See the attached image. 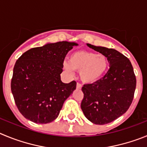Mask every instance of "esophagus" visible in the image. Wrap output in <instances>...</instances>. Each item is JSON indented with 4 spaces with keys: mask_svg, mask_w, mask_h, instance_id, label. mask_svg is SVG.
Here are the masks:
<instances>
[{
    "mask_svg": "<svg viewBox=\"0 0 147 147\" xmlns=\"http://www.w3.org/2000/svg\"><path fill=\"white\" fill-rule=\"evenodd\" d=\"M81 88H82L81 84H80V83H77V88H78V89H80Z\"/></svg>",
    "mask_w": 147,
    "mask_h": 147,
    "instance_id": "34e87169",
    "label": "esophagus"
}]
</instances>
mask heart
<instances>
[{
	"mask_svg": "<svg viewBox=\"0 0 147 147\" xmlns=\"http://www.w3.org/2000/svg\"><path fill=\"white\" fill-rule=\"evenodd\" d=\"M67 70L80 71V78L84 83H93L101 78L108 67V60L104 55L88 51L72 53L69 61L64 62Z\"/></svg>",
	"mask_w": 147,
	"mask_h": 147,
	"instance_id": "obj_1",
	"label": "heart"
}]
</instances>
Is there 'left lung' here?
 I'll use <instances>...</instances> for the list:
<instances>
[{
	"label": "left lung",
	"instance_id": "1",
	"mask_svg": "<svg viewBox=\"0 0 147 147\" xmlns=\"http://www.w3.org/2000/svg\"><path fill=\"white\" fill-rule=\"evenodd\" d=\"M104 55L110 64L101 79L82 87L81 109L85 116L95 125L114 121L128 110L134 96L136 78L131 62L114 49L86 44Z\"/></svg>",
	"mask_w": 147,
	"mask_h": 147
}]
</instances>
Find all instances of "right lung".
<instances>
[{"mask_svg":"<svg viewBox=\"0 0 147 147\" xmlns=\"http://www.w3.org/2000/svg\"><path fill=\"white\" fill-rule=\"evenodd\" d=\"M77 45L67 41L47 43L30 49L17 60L11 89L25 118L38 124L57 118L64 101L76 88L75 80L64 83L60 75L66 55Z\"/></svg>","mask_w":147,"mask_h":147,"instance_id":"right-lung-1","label":"right lung"}]
</instances>
